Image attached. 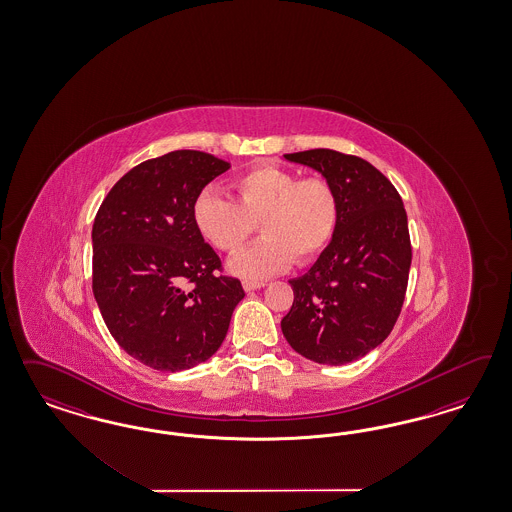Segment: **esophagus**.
Wrapping results in <instances>:
<instances>
[{
    "instance_id": "1",
    "label": "esophagus",
    "mask_w": 512,
    "mask_h": 512,
    "mask_svg": "<svg viewBox=\"0 0 512 512\" xmlns=\"http://www.w3.org/2000/svg\"><path fill=\"white\" fill-rule=\"evenodd\" d=\"M242 285H244V289H246V291H255V289H261V287H264V281L244 279V281H242Z\"/></svg>"
}]
</instances>
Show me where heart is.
<instances>
[{
  "instance_id": "heart-1",
  "label": "heart",
  "mask_w": 512,
  "mask_h": 512,
  "mask_svg": "<svg viewBox=\"0 0 512 512\" xmlns=\"http://www.w3.org/2000/svg\"><path fill=\"white\" fill-rule=\"evenodd\" d=\"M236 201L204 189L193 202V223L217 251L234 253L259 229L264 238L240 251L231 270L266 278L289 264H308L325 253L340 227V197L325 176H306L261 163L231 182Z\"/></svg>"
}]
</instances>
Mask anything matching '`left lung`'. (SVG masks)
Returning <instances> with one entry per match:
<instances>
[{
  "label": "left lung",
  "instance_id": "obj_1",
  "mask_svg": "<svg viewBox=\"0 0 512 512\" xmlns=\"http://www.w3.org/2000/svg\"><path fill=\"white\" fill-rule=\"evenodd\" d=\"M285 157L336 187L340 227L310 272L289 281L295 300L281 330L302 357L341 366L387 340L400 317L413 255L407 214L396 187L362 157L328 148Z\"/></svg>",
  "mask_w": 512,
  "mask_h": 512
}]
</instances>
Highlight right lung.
I'll use <instances>...</instances> for the list:
<instances>
[{"label":"right lung","instance_id":"add662e5","mask_svg":"<svg viewBox=\"0 0 512 512\" xmlns=\"http://www.w3.org/2000/svg\"><path fill=\"white\" fill-rule=\"evenodd\" d=\"M229 167L199 150L154 157L125 172L97 210L93 296L112 338L154 370L212 357L246 296L193 223L202 187Z\"/></svg>","mask_w":512,"mask_h":512}]
</instances>
